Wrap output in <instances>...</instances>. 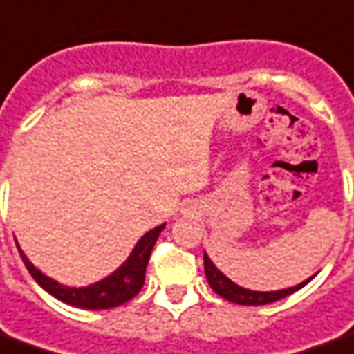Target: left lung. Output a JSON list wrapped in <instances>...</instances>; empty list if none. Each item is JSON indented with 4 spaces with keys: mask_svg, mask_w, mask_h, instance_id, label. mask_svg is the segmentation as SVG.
I'll list each match as a JSON object with an SVG mask.
<instances>
[{
    "mask_svg": "<svg viewBox=\"0 0 354 354\" xmlns=\"http://www.w3.org/2000/svg\"><path fill=\"white\" fill-rule=\"evenodd\" d=\"M204 272H206V279H208L209 287L223 299H227L231 303L245 304V306H260V304H270L289 297L295 291L303 289L304 285L314 279V275H310L308 279H304L303 283L295 285V287H287V289H279V291H252V289H245L241 285L233 283L227 275L221 274L216 264L209 260V256L204 252Z\"/></svg>",
    "mask_w": 354,
    "mask_h": 354,
    "instance_id": "8db88e82",
    "label": "left lung"
}]
</instances>
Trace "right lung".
Masks as SVG:
<instances>
[{
    "label": "right lung",
    "instance_id": "1",
    "mask_svg": "<svg viewBox=\"0 0 354 354\" xmlns=\"http://www.w3.org/2000/svg\"><path fill=\"white\" fill-rule=\"evenodd\" d=\"M165 227V223L158 227L150 229L142 237L138 239L135 248L131 250V254L123 264L117 268L115 272L100 279L96 283L86 285V287H67L61 285L59 281L51 279L50 275L42 274L36 266L26 258L21 247L17 245L21 258H23L26 270L30 272L36 283L42 287L44 291H48L51 297H55L57 301L77 308H86V310H104V308H113L119 304L131 301L133 297L140 293L142 285H145V274L150 252H152L156 241L160 237V233Z\"/></svg>",
    "mask_w": 354,
    "mask_h": 354
}]
</instances>
